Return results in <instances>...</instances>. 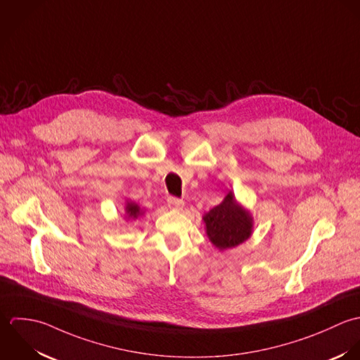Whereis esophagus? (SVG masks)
<instances>
[{
  "mask_svg": "<svg viewBox=\"0 0 360 360\" xmlns=\"http://www.w3.org/2000/svg\"><path fill=\"white\" fill-rule=\"evenodd\" d=\"M167 202H168V207L172 210H182L185 206V203L176 198H168Z\"/></svg>",
  "mask_w": 360,
  "mask_h": 360,
  "instance_id": "34e87169",
  "label": "esophagus"
}]
</instances>
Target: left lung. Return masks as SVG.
I'll return each mask as SVG.
<instances>
[{
    "label": "left lung",
    "mask_w": 360,
    "mask_h": 360,
    "mask_svg": "<svg viewBox=\"0 0 360 360\" xmlns=\"http://www.w3.org/2000/svg\"><path fill=\"white\" fill-rule=\"evenodd\" d=\"M209 240L218 250L235 248L248 240L253 233V216L229 191L224 200L203 216Z\"/></svg>",
    "instance_id": "obj_1"
}]
</instances>
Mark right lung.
Returning a JSON list of instances; mask_svg holds the SVG:
<instances>
[{
  "instance_id": "right-lung-1",
  "label": "right lung",
  "mask_w": 360,
  "mask_h": 360,
  "mask_svg": "<svg viewBox=\"0 0 360 360\" xmlns=\"http://www.w3.org/2000/svg\"><path fill=\"white\" fill-rule=\"evenodd\" d=\"M144 213H146V210L142 209L138 203L132 202L131 199L125 200V218H127V221H135L139 217L144 216Z\"/></svg>"
}]
</instances>
